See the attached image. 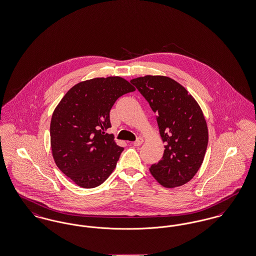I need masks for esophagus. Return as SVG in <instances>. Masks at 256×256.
<instances>
[{"mask_svg":"<svg viewBox=\"0 0 256 256\" xmlns=\"http://www.w3.org/2000/svg\"><path fill=\"white\" fill-rule=\"evenodd\" d=\"M143 142H144V140L142 138H137L136 141H134V145L136 146H140V145H142Z\"/></svg>","mask_w":256,"mask_h":256,"instance_id":"obj_1","label":"esophagus"}]
</instances>
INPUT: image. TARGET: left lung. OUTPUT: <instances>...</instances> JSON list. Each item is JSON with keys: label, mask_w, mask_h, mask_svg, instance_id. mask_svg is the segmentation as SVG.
<instances>
[{"label": "left lung", "mask_w": 256, "mask_h": 256, "mask_svg": "<svg viewBox=\"0 0 256 256\" xmlns=\"http://www.w3.org/2000/svg\"><path fill=\"white\" fill-rule=\"evenodd\" d=\"M130 82L156 113L162 159L150 170L162 186L174 188L190 182L202 166L208 144L206 121L188 91L164 76H145Z\"/></svg>", "instance_id": "8db88e82"}]
</instances>
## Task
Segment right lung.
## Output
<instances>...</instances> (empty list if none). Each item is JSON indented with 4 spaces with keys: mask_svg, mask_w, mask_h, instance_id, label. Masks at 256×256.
<instances>
[{
    "mask_svg": "<svg viewBox=\"0 0 256 256\" xmlns=\"http://www.w3.org/2000/svg\"><path fill=\"white\" fill-rule=\"evenodd\" d=\"M135 88L120 76L96 78L73 86L52 113L50 134L60 170L82 188L104 182L124 150L106 130L118 98Z\"/></svg>",
    "mask_w": 256,
    "mask_h": 256,
    "instance_id": "obj_1",
    "label": "right lung"
}]
</instances>
